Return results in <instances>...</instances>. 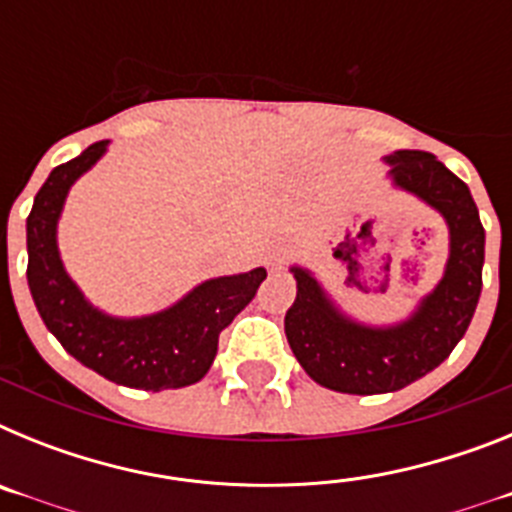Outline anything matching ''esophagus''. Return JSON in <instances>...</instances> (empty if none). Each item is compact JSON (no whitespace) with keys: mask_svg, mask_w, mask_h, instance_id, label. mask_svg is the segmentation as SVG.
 <instances>
[{"mask_svg":"<svg viewBox=\"0 0 512 512\" xmlns=\"http://www.w3.org/2000/svg\"><path fill=\"white\" fill-rule=\"evenodd\" d=\"M284 264H287V248H274V251L266 256V266H269L271 271L284 269Z\"/></svg>","mask_w":512,"mask_h":512,"instance_id":"obj_1","label":"esophagus"}]
</instances>
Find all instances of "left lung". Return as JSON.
Wrapping results in <instances>:
<instances>
[{
    "mask_svg": "<svg viewBox=\"0 0 512 512\" xmlns=\"http://www.w3.org/2000/svg\"><path fill=\"white\" fill-rule=\"evenodd\" d=\"M387 176L449 225V259L441 282L395 325L348 318L305 266H292L297 297L284 315L289 348L310 379L346 395H384L413 384L449 359L464 338L482 292L485 228L472 192L425 151L384 156Z\"/></svg>",
    "mask_w": 512,
    "mask_h": 512,
    "instance_id": "8db88e82",
    "label": "left lung"
}]
</instances>
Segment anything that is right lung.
<instances>
[{"label":"right lung","instance_id":"add662e5","mask_svg":"<svg viewBox=\"0 0 512 512\" xmlns=\"http://www.w3.org/2000/svg\"><path fill=\"white\" fill-rule=\"evenodd\" d=\"M110 140L56 166L27 215V287L45 328L61 346L110 382L133 390H179L200 382L217 338L266 279V269L207 279L171 307L143 318H115L84 297L58 251V220L69 189L107 153Z\"/></svg>","mask_w":512,"mask_h":512}]
</instances>
